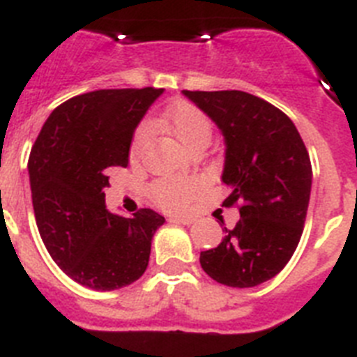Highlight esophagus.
<instances>
[{
    "instance_id": "1",
    "label": "esophagus",
    "mask_w": 357,
    "mask_h": 357,
    "mask_svg": "<svg viewBox=\"0 0 357 357\" xmlns=\"http://www.w3.org/2000/svg\"><path fill=\"white\" fill-rule=\"evenodd\" d=\"M196 221L194 215H170V222H178V225H192Z\"/></svg>"
}]
</instances>
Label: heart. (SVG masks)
<instances>
[{"mask_svg": "<svg viewBox=\"0 0 357 357\" xmlns=\"http://www.w3.org/2000/svg\"><path fill=\"white\" fill-rule=\"evenodd\" d=\"M165 123L170 132L190 151L197 144H210L212 140V123L208 116L188 102H179L165 113ZM151 138V126L142 123L135 131L131 142V156L138 158ZM199 190V181L183 176H163L151 183L149 194L161 208H185Z\"/></svg>", "mask_w": 357, "mask_h": 357, "instance_id": "b5f03b06", "label": "heart"}]
</instances>
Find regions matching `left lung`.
I'll return each mask as SVG.
<instances>
[{
    "label": "left lung",
    "mask_w": 357,
    "mask_h": 357,
    "mask_svg": "<svg viewBox=\"0 0 357 357\" xmlns=\"http://www.w3.org/2000/svg\"><path fill=\"white\" fill-rule=\"evenodd\" d=\"M225 136L226 206L241 219L212 250L201 252L204 273L230 287H255L284 269L298 246L311 197L312 169L302 136L287 114L237 91H183ZM225 225V222H222Z\"/></svg>",
    "instance_id": "obj_1"
}]
</instances>
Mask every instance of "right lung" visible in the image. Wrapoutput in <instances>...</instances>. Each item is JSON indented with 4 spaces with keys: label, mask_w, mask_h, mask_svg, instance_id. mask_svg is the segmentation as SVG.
I'll return each instance as SVG.
<instances>
[{
    "label": "right lung",
    "mask_w": 357,
    "mask_h": 357,
    "mask_svg": "<svg viewBox=\"0 0 357 357\" xmlns=\"http://www.w3.org/2000/svg\"><path fill=\"white\" fill-rule=\"evenodd\" d=\"M163 89H98L55 107L29 158L37 230L55 264L89 289L129 286L147 269L165 217L105 208L107 170L127 167L136 126Z\"/></svg>",
    "instance_id": "right-lung-1"
}]
</instances>
